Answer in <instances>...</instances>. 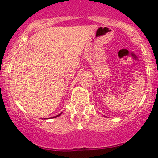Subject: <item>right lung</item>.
<instances>
[{"instance_id": "add662e5", "label": "right lung", "mask_w": 158, "mask_h": 158, "mask_svg": "<svg viewBox=\"0 0 158 158\" xmlns=\"http://www.w3.org/2000/svg\"><path fill=\"white\" fill-rule=\"evenodd\" d=\"M61 115V114H59V115ZM58 115H57V116H58ZM52 118H54V117H52Z\"/></svg>"}]
</instances>
